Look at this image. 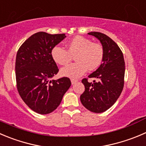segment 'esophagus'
I'll use <instances>...</instances> for the list:
<instances>
[{
    "label": "esophagus",
    "mask_w": 146,
    "mask_h": 146,
    "mask_svg": "<svg viewBox=\"0 0 146 146\" xmlns=\"http://www.w3.org/2000/svg\"><path fill=\"white\" fill-rule=\"evenodd\" d=\"M78 82V80L77 79H71V83L72 85L75 84V83H76Z\"/></svg>",
    "instance_id": "obj_1"
}]
</instances>
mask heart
Instances as JSON below:
<instances>
[{"mask_svg":"<svg viewBox=\"0 0 146 146\" xmlns=\"http://www.w3.org/2000/svg\"><path fill=\"white\" fill-rule=\"evenodd\" d=\"M66 48L56 46L50 55L55 63L60 66L68 64L75 56L76 62L68 65L60 70V74L66 77L77 78L84 74L87 69L96 70L101 64L104 56L103 46L92 42L87 38L78 35L69 40Z\"/></svg>","mask_w":146,"mask_h":146,"instance_id":"1","label":"heart"}]
</instances>
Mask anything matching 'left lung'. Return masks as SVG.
<instances>
[{"mask_svg": "<svg viewBox=\"0 0 146 146\" xmlns=\"http://www.w3.org/2000/svg\"><path fill=\"white\" fill-rule=\"evenodd\" d=\"M97 38L104 50L103 63L89 75L97 80L89 83L83 78L85 91L80 95V101L88 111L100 113L107 111L119 98L124 86L125 61L122 51L115 41L99 32L88 33Z\"/></svg>", "mask_w": 146, "mask_h": 146, "instance_id": "obj_1", "label": "left lung"}]
</instances>
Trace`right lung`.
I'll return each instance as SVG.
<instances>
[{"instance_id": "1", "label": "right lung", "mask_w": 146, "mask_h": 146, "mask_svg": "<svg viewBox=\"0 0 146 146\" xmlns=\"http://www.w3.org/2000/svg\"><path fill=\"white\" fill-rule=\"evenodd\" d=\"M66 37L64 33H36L17 52V89L25 104L37 113L44 115L55 111L71 85L67 77L50 80L59 70L50 52Z\"/></svg>"}]
</instances>
